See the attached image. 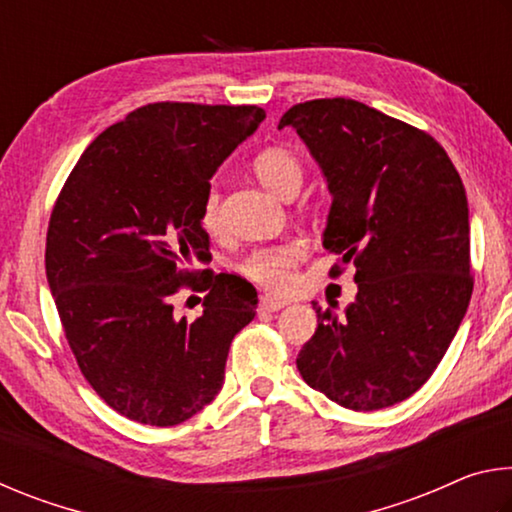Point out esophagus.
Masks as SVG:
<instances>
[{"instance_id": "1", "label": "esophagus", "mask_w": 512, "mask_h": 512, "mask_svg": "<svg viewBox=\"0 0 512 512\" xmlns=\"http://www.w3.org/2000/svg\"><path fill=\"white\" fill-rule=\"evenodd\" d=\"M289 302L282 300V298H273V296H264L259 300V314H273V311H280L287 307Z\"/></svg>"}]
</instances>
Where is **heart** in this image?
Listing matches in <instances>:
<instances>
[{"label":"heart","mask_w":512,"mask_h":512,"mask_svg":"<svg viewBox=\"0 0 512 512\" xmlns=\"http://www.w3.org/2000/svg\"><path fill=\"white\" fill-rule=\"evenodd\" d=\"M253 171L259 178V183L266 185L273 194L282 198H291L302 185V162L296 153L287 149H266L253 160ZM203 228L207 232H216L221 225L219 214V194L216 189H210L203 201L201 214ZM305 257V246L298 239H287L280 244L264 246L253 250L244 262V273L273 291H287L293 284V271Z\"/></svg>","instance_id":"b5f03b06"}]
</instances>
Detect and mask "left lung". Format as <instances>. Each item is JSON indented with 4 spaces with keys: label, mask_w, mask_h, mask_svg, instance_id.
Instances as JSON below:
<instances>
[{
    "label": "left lung",
    "mask_w": 512,
    "mask_h": 512,
    "mask_svg": "<svg viewBox=\"0 0 512 512\" xmlns=\"http://www.w3.org/2000/svg\"><path fill=\"white\" fill-rule=\"evenodd\" d=\"M332 194L323 246L354 262L357 298L320 309L298 354L311 388L352 411H377L427 381L472 298L470 216L443 146L366 103L314 99L289 108Z\"/></svg>",
    "instance_id": "8db88e82"
}]
</instances>
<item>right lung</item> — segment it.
Segmentation results:
<instances>
[{
	"mask_svg": "<svg viewBox=\"0 0 512 512\" xmlns=\"http://www.w3.org/2000/svg\"><path fill=\"white\" fill-rule=\"evenodd\" d=\"M257 106L149 103L83 151L47 230V282L83 377L128 420L173 427L219 395L230 343L255 318L237 275L194 282L210 253L203 201L221 162L257 131ZM180 286L207 290L176 319Z\"/></svg>",
	"mask_w": 512,
	"mask_h": 512,
	"instance_id": "1",
	"label": "right lung"
}]
</instances>
